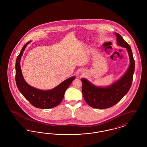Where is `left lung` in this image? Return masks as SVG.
<instances>
[{"label": "left lung", "instance_id": "left-lung-1", "mask_svg": "<svg viewBox=\"0 0 147 147\" xmlns=\"http://www.w3.org/2000/svg\"><path fill=\"white\" fill-rule=\"evenodd\" d=\"M115 34L117 37V45L127 49L130 64L123 76L106 88L96 86L88 80L81 79L84 99L88 105L95 109H107L116 105L126 95L132 83L135 63L132 49L121 35L116 32Z\"/></svg>", "mask_w": 147, "mask_h": 147}]
</instances>
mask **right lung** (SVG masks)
<instances>
[{"label":"right lung","mask_w":147,"mask_h":147,"mask_svg":"<svg viewBox=\"0 0 147 147\" xmlns=\"http://www.w3.org/2000/svg\"><path fill=\"white\" fill-rule=\"evenodd\" d=\"M31 41L25 44L18 56L15 64V80L20 92L30 104L35 107L49 109L59 105L62 101L65 91L76 77H70L56 88L49 90H42L28 85L24 80L20 67V59L26 47Z\"/></svg>","instance_id":"1"}]
</instances>
